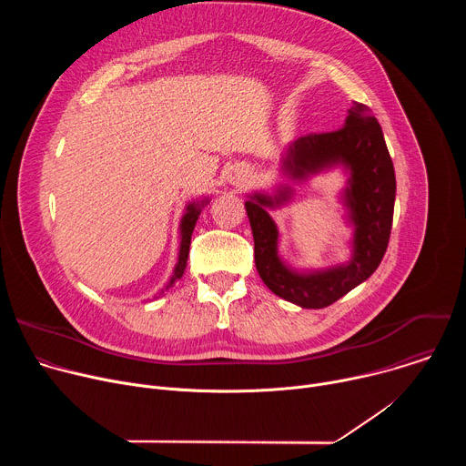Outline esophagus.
Segmentation results:
<instances>
[{"instance_id":"esophagus-1","label":"esophagus","mask_w":466,"mask_h":466,"mask_svg":"<svg viewBox=\"0 0 466 466\" xmlns=\"http://www.w3.org/2000/svg\"><path fill=\"white\" fill-rule=\"evenodd\" d=\"M232 180H234V184H238V186H239V184H245V182H247V175H245V173H236V177H234Z\"/></svg>"}]
</instances>
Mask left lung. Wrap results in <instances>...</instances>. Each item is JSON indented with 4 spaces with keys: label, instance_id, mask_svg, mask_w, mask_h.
Instances as JSON below:
<instances>
[{
    "label": "left lung",
    "instance_id": "obj_1",
    "mask_svg": "<svg viewBox=\"0 0 466 466\" xmlns=\"http://www.w3.org/2000/svg\"><path fill=\"white\" fill-rule=\"evenodd\" d=\"M343 162L352 178L347 203L356 225L354 258L349 265L315 273L297 275L277 256L279 232L265 212L275 203L269 197L254 195L245 203L254 238V261L259 279L275 295L302 308H326L367 280L387 250L396 178L380 123L367 105L356 103L347 123L329 132H309L288 151L286 167L293 177H306L324 166Z\"/></svg>",
    "mask_w": 466,
    "mask_h": 466
}]
</instances>
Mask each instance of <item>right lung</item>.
Here are the masks:
<instances>
[{
	"label": "right lung",
	"instance_id": "obj_1",
	"mask_svg": "<svg viewBox=\"0 0 466 466\" xmlns=\"http://www.w3.org/2000/svg\"><path fill=\"white\" fill-rule=\"evenodd\" d=\"M197 218H198V208H195L193 205L187 207V212L186 216L182 218V241H180V254H178V263L175 268V275L171 279L169 284H175L177 279H180L184 275V269H186V263H187V254H189V243H191V232H193V227L197 223Z\"/></svg>",
	"mask_w": 466,
	"mask_h": 466
}]
</instances>
